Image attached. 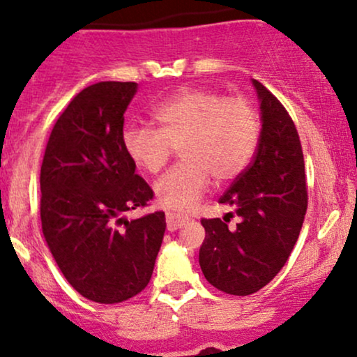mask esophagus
<instances>
[{
	"label": "esophagus",
	"instance_id": "esophagus-1",
	"mask_svg": "<svg viewBox=\"0 0 357 357\" xmlns=\"http://www.w3.org/2000/svg\"><path fill=\"white\" fill-rule=\"evenodd\" d=\"M188 222V217L179 213H172V211H167L166 213V223H167V230L174 232V230L181 229L183 225Z\"/></svg>",
	"mask_w": 357,
	"mask_h": 357
}]
</instances>
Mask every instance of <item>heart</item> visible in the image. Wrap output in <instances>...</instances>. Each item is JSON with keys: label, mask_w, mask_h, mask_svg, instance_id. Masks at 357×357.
I'll return each instance as SVG.
<instances>
[{"label": "heart", "mask_w": 357, "mask_h": 357, "mask_svg": "<svg viewBox=\"0 0 357 357\" xmlns=\"http://www.w3.org/2000/svg\"><path fill=\"white\" fill-rule=\"evenodd\" d=\"M158 130L127 125L125 154L139 169L158 174L179 147L183 162L155 183V198L167 210L190 211L205 197L211 178L234 181L249 167L261 135V116L244 96L186 88L152 109Z\"/></svg>", "instance_id": "heart-1"}]
</instances>
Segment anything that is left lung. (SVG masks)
Returning a JSON list of instances; mask_svg holds the SVG:
<instances>
[{"mask_svg": "<svg viewBox=\"0 0 357 357\" xmlns=\"http://www.w3.org/2000/svg\"><path fill=\"white\" fill-rule=\"evenodd\" d=\"M261 101V135L249 167L218 202L241 217L203 218L205 241L199 266L206 281L223 293L248 296L281 271L298 241L307 213V178L298 132L281 101L254 79Z\"/></svg>", "mask_w": 357, "mask_h": 357, "instance_id": "left-lung-1", "label": "left lung"}]
</instances>
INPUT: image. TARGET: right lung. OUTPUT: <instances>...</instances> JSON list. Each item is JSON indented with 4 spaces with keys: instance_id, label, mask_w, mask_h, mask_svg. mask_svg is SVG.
<instances>
[{
    "instance_id": "add662e5",
    "label": "right lung",
    "mask_w": 357,
    "mask_h": 357,
    "mask_svg": "<svg viewBox=\"0 0 357 357\" xmlns=\"http://www.w3.org/2000/svg\"><path fill=\"white\" fill-rule=\"evenodd\" d=\"M135 93L130 81H101L77 93L50 132L40 167L47 245L70 287L105 305L147 287L166 230L164 211L121 217L154 198L121 146Z\"/></svg>"
}]
</instances>
